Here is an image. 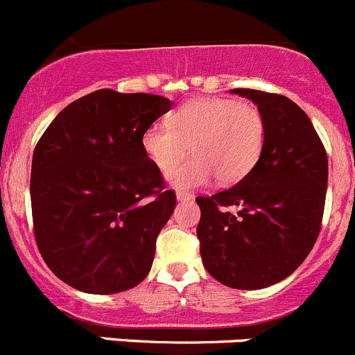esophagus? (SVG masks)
I'll return each instance as SVG.
<instances>
[{
    "instance_id": "34e87169",
    "label": "esophagus",
    "mask_w": 355,
    "mask_h": 355,
    "mask_svg": "<svg viewBox=\"0 0 355 355\" xmlns=\"http://www.w3.org/2000/svg\"><path fill=\"white\" fill-rule=\"evenodd\" d=\"M175 198H178V202H188L191 200V193H187V191H178V193H175Z\"/></svg>"
}]
</instances>
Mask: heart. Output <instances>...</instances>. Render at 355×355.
Here are the masks:
<instances>
[{"mask_svg":"<svg viewBox=\"0 0 355 355\" xmlns=\"http://www.w3.org/2000/svg\"><path fill=\"white\" fill-rule=\"evenodd\" d=\"M265 144V120L245 101L212 97L183 104L168 125L153 123L143 134V150L151 164L167 174L192 146L194 158L168 174L171 187L191 190L211 183L234 184L251 172Z\"/></svg>","mask_w":355,"mask_h":355,"instance_id":"obj_1","label":"heart"}]
</instances>
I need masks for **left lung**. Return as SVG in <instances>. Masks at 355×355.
<instances>
[{
    "mask_svg": "<svg viewBox=\"0 0 355 355\" xmlns=\"http://www.w3.org/2000/svg\"><path fill=\"white\" fill-rule=\"evenodd\" d=\"M265 120V144L245 178L212 197H197L202 263L234 289L284 281L319 237L327 155L305 111L279 94L234 89Z\"/></svg>",
    "mask_w": 355,
    "mask_h": 355,
    "instance_id": "1",
    "label": "left lung"
}]
</instances>
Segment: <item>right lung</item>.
<instances>
[{
	"label": "right lung",
	"mask_w": 355,
	"mask_h": 355,
	"mask_svg": "<svg viewBox=\"0 0 355 355\" xmlns=\"http://www.w3.org/2000/svg\"><path fill=\"white\" fill-rule=\"evenodd\" d=\"M172 101L111 89L64 107L33 153L31 205L43 259L90 295L144 281L155 242L175 207L143 150V134Z\"/></svg>",
	"instance_id": "add662e5"
}]
</instances>
